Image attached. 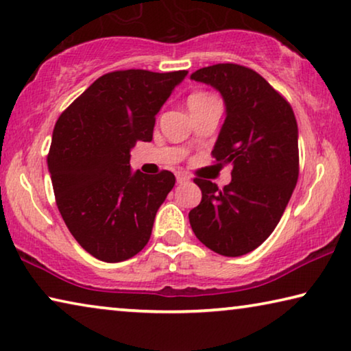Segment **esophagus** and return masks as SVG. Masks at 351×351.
<instances>
[{"mask_svg":"<svg viewBox=\"0 0 351 351\" xmlns=\"http://www.w3.org/2000/svg\"><path fill=\"white\" fill-rule=\"evenodd\" d=\"M176 181H178V184H184V182L191 181V176H189L187 173H178L176 175Z\"/></svg>","mask_w":351,"mask_h":351,"instance_id":"1","label":"esophagus"}]
</instances>
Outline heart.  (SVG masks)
Instances as JSON below:
<instances>
[{"label":"heart","instance_id":"1","mask_svg":"<svg viewBox=\"0 0 351 351\" xmlns=\"http://www.w3.org/2000/svg\"><path fill=\"white\" fill-rule=\"evenodd\" d=\"M209 98H214V97L208 95V93H193V95L189 97V99H187V106L203 103V101H206V99H209Z\"/></svg>","mask_w":351,"mask_h":351}]
</instances>
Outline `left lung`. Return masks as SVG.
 <instances>
[{"label":"left lung","mask_w":351,"mask_h":351,"mask_svg":"<svg viewBox=\"0 0 351 351\" xmlns=\"http://www.w3.org/2000/svg\"><path fill=\"white\" fill-rule=\"evenodd\" d=\"M191 80L214 87L226 117L213 156L231 164V182L219 189L195 178L202 203L189 213L203 245L221 256L258 248L281 220L298 180V126L293 110L263 76L237 64L193 71Z\"/></svg>","instance_id":"left-lung-1"}]
</instances>
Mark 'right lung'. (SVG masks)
I'll list each match as a JSON object with an SVG mask.
<instances>
[{
  "instance_id": "1",
  "label": "right lung",
  "mask_w": 351,
  "mask_h": 351,
  "mask_svg": "<svg viewBox=\"0 0 351 351\" xmlns=\"http://www.w3.org/2000/svg\"><path fill=\"white\" fill-rule=\"evenodd\" d=\"M186 70L108 73L77 97L53 131L48 170L66 228L104 263L136 256L152 236L156 213L175 186L171 171H132L136 142H152L156 114Z\"/></svg>"
}]
</instances>
